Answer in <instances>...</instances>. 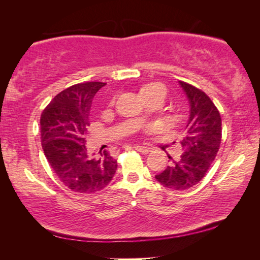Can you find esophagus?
<instances>
[{"label": "esophagus", "instance_id": "esophagus-1", "mask_svg": "<svg viewBox=\"0 0 260 260\" xmlns=\"http://www.w3.org/2000/svg\"><path fill=\"white\" fill-rule=\"evenodd\" d=\"M133 148L135 149L136 151H139L141 153H144V155H146V153H148L149 151H150V148L146 147V146H134Z\"/></svg>", "mask_w": 260, "mask_h": 260}]
</instances>
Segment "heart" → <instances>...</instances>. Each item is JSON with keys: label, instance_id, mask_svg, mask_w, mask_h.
Instances as JSON below:
<instances>
[{"label": "heart", "instance_id": "b5f03b06", "mask_svg": "<svg viewBox=\"0 0 260 260\" xmlns=\"http://www.w3.org/2000/svg\"><path fill=\"white\" fill-rule=\"evenodd\" d=\"M153 94H161L165 96L166 94L165 87L160 85V83H149V85L144 86L142 89H141V95H142L143 98H146V96H149V95H153Z\"/></svg>", "mask_w": 260, "mask_h": 260}]
</instances>
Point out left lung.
<instances>
[{
  "label": "left lung",
  "mask_w": 260,
  "mask_h": 260,
  "mask_svg": "<svg viewBox=\"0 0 260 260\" xmlns=\"http://www.w3.org/2000/svg\"><path fill=\"white\" fill-rule=\"evenodd\" d=\"M189 102V119L181 141L182 155L155 175L158 182L173 190H186L208 172L221 143V117L212 101L199 88L179 81Z\"/></svg>",
  "instance_id": "8db88e82"
}]
</instances>
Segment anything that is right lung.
Wrapping results in <instances>:
<instances>
[{
    "mask_svg": "<svg viewBox=\"0 0 260 260\" xmlns=\"http://www.w3.org/2000/svg\"><path fill=\"white\" fill-rule=\"evenodd\" d=\"M105 85L93 81L69 87L41 114V142L47 160L60 182L79 193L102 190L118 166L107 150L95 155L86 148L91 102Z\"/></svg>",
    "mask_w": 260,
    "mask_h": 260,
    "instance_id": "right-lung-1",
    "label": "right lung"
}]
</instances>
